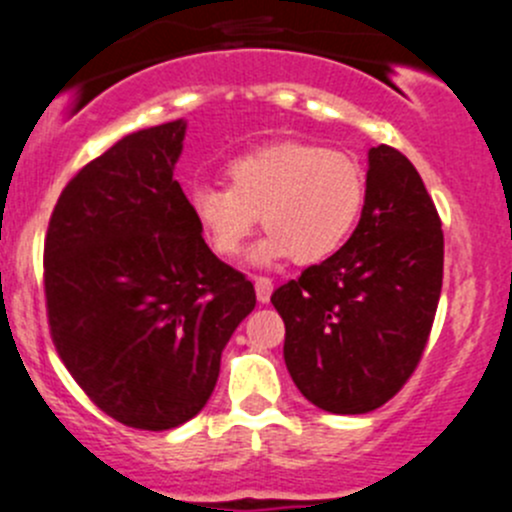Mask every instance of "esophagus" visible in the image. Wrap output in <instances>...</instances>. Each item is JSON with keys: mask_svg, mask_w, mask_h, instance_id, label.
<instances>
[{"mask_svg": "<svg viewBox=\"0 0 512 512\" xmlns=\"http://www.w3.org/2000/svg\"><path fill=\"white\" fill-rule=\"evenodd\" d=\"M254 286H256V298H258V301L268 303V298H271V293H273V281H271V278L256 276L254 278Z\"/></svg>", "mask_w": 512, "mask_h": 512, "instance_id": "obj_1", "label": "esophagus"}]
</instances>
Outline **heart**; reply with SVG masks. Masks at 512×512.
Listing matches in <instances>:
<instances>
[{
    "mask_svg": "<svg viewBox=\"0 0 512 512\" xmlns=\"http://www.w3.org/2000/svg\"><path fill=\"white\" fill-rule=\"evenodd\" d=\"M229 186L191 189L189 209L206 244L236 256L261 214L268 231L251 251L256 263L326 261L351 239L366 204V174L356 156L306 141H278L226 166Z\"/></svg>",
    "mask_w": 512,
    "mask_h": 512,
    "instance_id": "heart-1",
    "label": "heart"
}]
</instances>
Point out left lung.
Instances as JSON below:
<instances>
[{"label": "left lung", "mask_w": 512, "mask_h": 512, "mask_svg": "<svg viewBox=\"0 0 512 512\" xmlns=\"http://www.w3.org/2000/svg\"><path fill=\"white\" fill-rule=\"evenodd\" d=\"M440 286L443 229L433 199L401 151L376 146L351 239L271 296L298 391L341 416L391 401L421 363Z\"/></svg>", "instance_id": "8db88e82"}]
</instances>
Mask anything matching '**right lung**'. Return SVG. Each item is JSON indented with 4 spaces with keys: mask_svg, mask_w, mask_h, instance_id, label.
I'll list each match as a JSON object with an SVG mask.
<instances>
[{
    "mask_svg": "<svg viewBox=\"0 0 512 512\" xmlns=\"http://www.w3.org/2000/svg\"><path fill=\"white\" fill-rule=\"evenodd\" d=\"M186 124L141 129L84 166L44 239L52 343L96 408L139 430L194 418L254 283L211 254L174 179Z\"/></svg>",
    "mask_w": 512,
    "mask_h": 512,
    "instance_id": "obj_1",
    "label": "right lung"
}]
</instances>
